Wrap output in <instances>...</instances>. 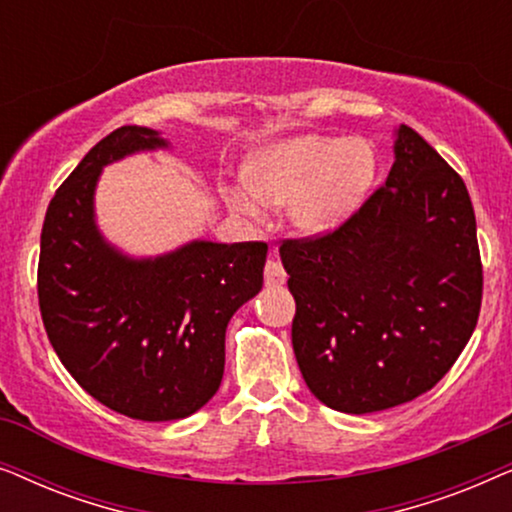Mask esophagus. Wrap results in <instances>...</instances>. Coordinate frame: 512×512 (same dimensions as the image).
<instances>
[{
	"mask_svg": "<svg viewBox=\"0 0 512 512\" xmlns=\"http://www.w3.org/2000/svg\"><path fill=\"white\" fill-rule=\"evenodd\" d=\"M265 286H282L286 282V272L282 268V263L277 261H268L265 263Z\"/></svg>",
	"mask_w": 512,
	"mask_h": 512,
	"instance_id": "34e87169",
	"label": "esophagus"
}]
</instances>
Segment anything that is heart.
I'll use <instances>...</instances> for the list:
<instances>
[{
    "mask_svg": "<svg viewBox=\"0 0 512 512\" xmlns=\"http://www.w3.org/2000/svg\"><path fill=\"white\" fill-rule=\"evenodd\" d=\"M375 151L366 139L298 135L268 146L249 160L247 186H228V205L261 216L263 205H286L289 221L319 235L352 214L375 179Z\"/></svg>",
    "mask_w": 512,
    "mask_h": 512,
    "instance_id": "heart-1",
    "label": "heart"
}]
</instances>
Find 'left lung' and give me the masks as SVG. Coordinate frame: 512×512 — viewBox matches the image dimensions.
<instances>
[{
    "instance_id": "8db88e82",
    "label": "left lung",
    "mask_w": 512,
    "mask_h": 512,
    "mask_svg": "<svg viewBox=\"0 0 512 512\" xmlns=\"http://www.w3.org/2000/svg\"><path fill=\"white\" fill-rule=\"evenodd\" d=\"M389 177L331 233L279 247L300 373L366 415L436 387L478 324L482 263L464 179L401 125Z\"/></svg>"
}]
</instances>
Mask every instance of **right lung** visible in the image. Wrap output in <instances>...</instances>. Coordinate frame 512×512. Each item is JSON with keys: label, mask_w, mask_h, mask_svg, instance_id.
Listing matches in <instances>:
<instances>
[{"label": "right lung", "mask_w": 512, "mask_h": 512, "mask_svg": "<svg viewBox=\"0 0 512 512\" xmlns=\"http://www.w3.org/2000/svg\"><path fill=\"white\" fill-rule=\"evenodd\" d=\"M151 128L123 125L69 174L41 228L39 310L69 375L114 412L172 422L219 389L226 326L263 286L268 244L195 240L156 258H130L95 226L104 165L165 149Z\"/></svg>", "instance_id": "right-lung-1"}]
</instances>
